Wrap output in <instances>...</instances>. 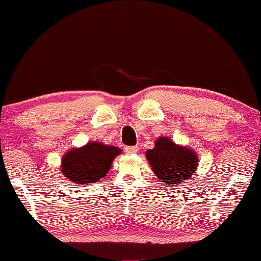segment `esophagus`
<instances>
[{
    "label": "esophagus",
    "mask_w": 261,
    "mask_h": 261,
    "mask_svg": "<svg viewBox=\"0 0 261 261\" xmlns=\"http://www.w3.org/2000/svg\"><path fill=\"white\" fill-rule=\"evenodd\" d=\"M138 145H132V147H126L125 148V151L128 153V154H132V153H136L138 152Z\"/></svg>",
    "instance_id": "obj_1"
}]
</instances>
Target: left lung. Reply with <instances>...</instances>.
I'll return each mask as SVG.
<instances>
[{
    "label": "left lung",
    "instance_id": "8db88e82",
    "mask_svg": "<svg viewBox=\"0 0 261 261\" xmlns=\"http://www.w3.org/2000/svg\"><path fill=\"white\" fill-rule=\"evenodd\" d=\"M147 159L157 179L168 187L187 181L198 165L193 150L176 145L167 138L156 141L154 148L147 151Z\"/></svg>",
    "mask_w": 261,
    "mask_h": 261
}]
</instances>
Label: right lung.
<instances>
[{
  "label": "right lung",
  "instance_id": "obj_1",
  "mask_svg": "<svg viewBox=\"0 0 261 261\" xmlns=\"http://www.w3.org/2000/svg\"><path fill=\"white\" fill-rule=\"evenodd\" d=\"M120 151L117 147L100 142L87 143L85 147L72 149L64 154L62 172L74 185L94 184L107 175L114 157Z\"/></svg>",
  "mask_w": 261,
  "mask_h": 261
}]
</instances>
